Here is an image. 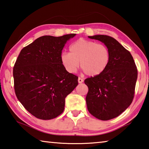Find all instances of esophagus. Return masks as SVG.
Segmentation results:
<instances>
[{
  "label": "esophagus",
  "mask_w": 149,
  "mask_h": 149,
  "mask_svg": "<svg viewBox=\"0 0 149 149\" xmlns=\"http://www.w3.org/2000/svg\"><path fill=\"white\" fill-rule=\"evenodd\" d=\"M83 82H84V79H83L82 78H81V77L78 78V83H79V84H81V83H83Z\"/></svg>",
  "instance_id": "34e87169"
}]
</instances>
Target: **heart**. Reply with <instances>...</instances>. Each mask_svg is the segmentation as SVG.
<instances>
[{"label":"heart","mask_w":149,"mask_h":149,"mask_svg":"<svg viewBox=\"0 0 149 149\" xmlns=\"http://www.w3.org/2000/svg\"><path fill=\"white\" fill-rule=\"evenodd\" d=\"M70 52H62L60 59L69 73H75L79 65L85 74L97 76L104 71L110 61V52L104 45L79 39L70 47Z\"/></svg>","instance_id":"heart-1"}]
</instances>
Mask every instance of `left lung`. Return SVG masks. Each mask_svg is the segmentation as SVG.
Instances as JSON below:
<instances>
[{
  "label": "left lung",
  "instance_id": "left-lung-1",
  "mask_svg": "<svg viewBox=\"0 0 149 149\" xmlns=\"http://www.w3.org/2000/svg\"><path fill=\"white\" fill-rule=\"evenodd\" d=\"M89 38L102 42L110 52V61L102 74L88 77L87 109L100 120H109L120 115L132 104L135 94L137 69L132 54L119 42L108 35Z\"/></svg>",
  "mask_w": 149,
  "mask_h": 149
}]
</instances>
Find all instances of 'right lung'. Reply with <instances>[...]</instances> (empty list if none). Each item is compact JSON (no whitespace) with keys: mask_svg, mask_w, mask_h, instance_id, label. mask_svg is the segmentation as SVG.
Here are the masks:
<instances>
[{"mask_svg":"<svg viewBox=\"0 0 149 149\" xmlns=\"http://www.w3.org/2000/svg\"><path fill=\"white\" fill-rule=\"evenodd\" d=\"M75 35H45L22 49L13 68L14 91L24 107L35 117L51 120L63 112L65 98L78 84L60 59L65 44Z\"/></svg>","mask_w":149,"mask_h":149,"instance_id":"1","label":"right lung"}]
</instances>
